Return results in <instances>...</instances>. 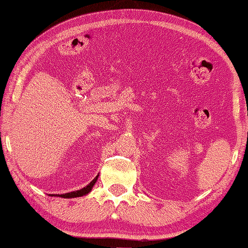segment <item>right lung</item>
<instances>
[{
    "mask_svg": "<svg viewBox=\"0 0 248 248\" xmlns=\"http://www.w3.org/2000/svg\"><path fill=\"white\" fill-rule=\"evenodd\" d=\"M97 179H98V175L96 176L95 179H93L92 182H90L87 186H85V187H82L81 190H78V191H74V192H69V193H65V194H56V195H50V196H61V198H65V199H72V198H78V196H82V195H85V194H87V193H89L90 191H92V188H93V186H95V183L97 182Z\"/></svg>",
    "mask_w": 248,
    "mask_h": 248,
    "instance_id": "add662e5",
    "label": "right lung"
}]
</instances>
